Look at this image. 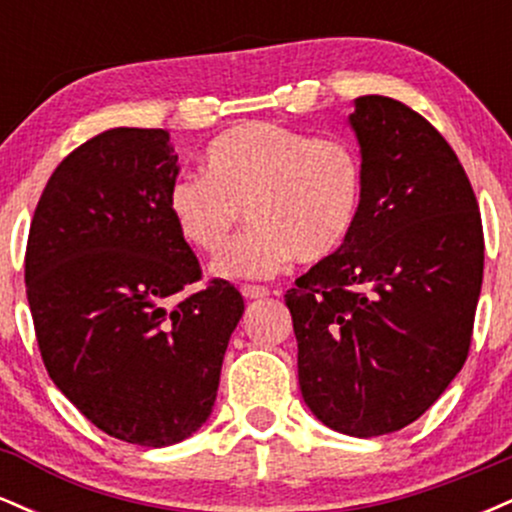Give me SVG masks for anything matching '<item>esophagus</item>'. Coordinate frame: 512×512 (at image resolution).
<instances>
[{"label": "esophagus", "mask_w": 512, "mask_h": 512, "mask_svg": "<svg viewBox=\"0 0 512 512\" xmlns=\"http://www.w3.org/2000/svg\"><path fill=\"white\" fill-rule=\"evenodd\" d=\"M240 293H243L248 301H257V298H267L269 296V289L267 286H252V284H245L240 286Z\"/></svg>", "instance_id": "esophagus-1"}]
</instances>
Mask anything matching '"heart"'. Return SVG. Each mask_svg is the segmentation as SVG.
I'll list each match as a JSON object with an SVG mask.
<instances>
[{"instance_id": "heart-1", "label": "heart", "mask_w": 512, "mask_h": 512, "mask_svg": "<svg viewBox=\"0 0 512 512\" xmlns=\"http://www.w3.org/2000/svg\"><path fill=\"white\" fill-rule=\"evenodd\" d=\"M207 173L180 175L168 211L180 238L204 255L231 245L245 214L252 231L214 262L231 279H260L286 262H322L354 231L363 202V163L344 139L313 137L252 120L219 134Z\"/></svg>"}]
</instances>
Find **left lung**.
<instances>
[{
  "label": "left lung",
  "mask_w": 512,
  "mask_h": 512,
  "mask_svg": "<svg viewBox=\"0 0 512 512\" xmlns=\"http://www.w3.org/2000/svg\"><path fill=\"white\" fill-rule=\"evenodd\" d=\"M363 158L351 236L286 291L298 383L334 431L373 438L419 419L460 373L484 279V228L460 158L426 117L356 98Z\"/></svg>",
  "instance_id": "left-lung-1"
}]
</instances>
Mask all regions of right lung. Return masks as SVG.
I'll list each match as a JSON object with an SVG mask.
<instances>
[{
    "mask_svg": "<svg viewBox=\"0 0 512 512\" xmlns=\"http://www.w3.org/2000/svg\"><path fill=\"white\" fill-rule=\"evenodd\" d=\"M166 129L115 127L50 175L26 245V296L52 383L117 440L180 443L209 419L240 291L202 279L168 211ZM178 297L175 306L172 298Z\"/></svg>",
    "mask_w": 512,
    "mask_h": 512,
    "instance_id": "obj_1",
    "label": "right lung"
}]
</instances>
